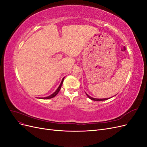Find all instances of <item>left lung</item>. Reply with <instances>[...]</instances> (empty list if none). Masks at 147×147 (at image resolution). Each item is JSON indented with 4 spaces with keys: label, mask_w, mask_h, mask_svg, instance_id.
<instances>
[{
    "label": "left lung",
    "mask_w": 147,
    "mask_h": 147,
    "mask_svg": "<svg viewBox=\"0 0 147 147\" xmlns=\"http://www.w3.org/2000/svg\"><path fill=\"white\" fill-rule=\"evenodd\" d=\"M86 96L89 97V98H90V99H91V100H95V101H102V100H107V99H110L111 97H109V98H105V99H96V98H94V97H91V96H89L87 93H86Z\"/></svg>",
    "instance_id": "obj_1"
}]
</instances>
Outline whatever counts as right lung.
<instances>
[{
    "label": "right lung",
    "instance_id": "add662e5",
    "mask_svg": "<svg viewBox=\"0 0 147 147\" xmlns=\"http://www.w3.org/2000/svg\"><path fill=\"white\" fill-rule=\"evenodd\" d=\"M64 77L63 78V80H62V81H61V84H59V87H58V88H57V90L55 91V92H53V94H51L50 96H47V97H40L39 99H51V98H53V97H55L57 94H58L59 91H60V90H61V86H62V84H63V81H64Z\"/></svg>",
    "mask_w": 147,
    "mask_h": 147
}]
</instances>
